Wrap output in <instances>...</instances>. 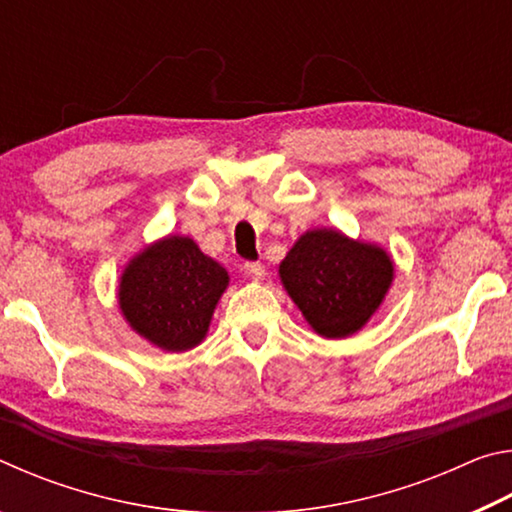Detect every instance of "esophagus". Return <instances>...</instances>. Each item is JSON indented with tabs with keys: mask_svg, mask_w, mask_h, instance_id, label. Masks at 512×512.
Listing matches in <instances>:
<instances>
[{
	"mask_svg": "<svg viewBox=\"0 0 512 512\" xmlns=\"http://www.w3.org/2000/svg\"><path fill=\"white\" fill-rule=\"evenodd\" d=\"M244 273L250 277V280H264L266 275V268L262 262H248L244 266Z\"/></svg>",
	"mask_w": 512,
	"mask_h": 512,
	"instance_id": "esophagus-1",
	"label": "esophagus"
}]
</instances>
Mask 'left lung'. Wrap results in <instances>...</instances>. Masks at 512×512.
<instances>
[{
    "instance_id": "1",
    "label": "left lung",
    "mask_w": 512,
    "mask_h": 512,
    "mask_svg": "<svg viewBox=\"0 0 512 512\" xmlns=\"http://www.w3.org/2000/svg\"><path fill=\"white\" fill-rule=\"evenodd\" d=\"M280 280L316 334L345 339L384 302L393 262L384 248L339 230H307L282 259Z\"/></svg>"
}]
</instances>
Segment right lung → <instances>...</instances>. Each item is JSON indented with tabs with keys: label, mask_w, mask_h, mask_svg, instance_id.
<instances>
[{
	"label": "right lung",
	"mask_w": 512,
	"mask_h": 512,
	"mask_svg": "<svg viewBox=\"0 0 512 512\" xmlns=\"http://www.w3.org/2000/svg\"><path fill=\"white\" fill-rule=\"evenodd\" d=\"M228 271L201 253L194 239L169 235L146 246L119 277V309L137 334L167 352L205 339Z\"/></svg>",
	"instance_id": "1"
}]
</instances>
